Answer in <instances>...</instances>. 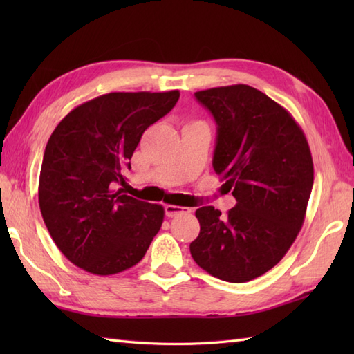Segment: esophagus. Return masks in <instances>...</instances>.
Wrapping results in <instances>:
<instances>
[{
  "label": "esophagus",
  "mask_w": 354,
  "mask_h": 354,
  "mask_svg": "<svg viewBox=\"0 0 354 354\" xmlns=\"http://www.w3.org/2000/svg\"><path fill=\"white\" fill-rule=\"evenodd\" d=\"M192 212L190 208H184V207H178V205H165V214L169 217H175L179 214H189Z\"/></svg>",
  "instance_id": "obj_1"
}]
</instances>
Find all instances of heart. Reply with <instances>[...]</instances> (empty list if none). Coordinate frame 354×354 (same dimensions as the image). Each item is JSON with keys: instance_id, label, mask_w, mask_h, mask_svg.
Segmentation results:
<instances>
[{"instance_id": "1", "label": "heart", "mask_w": 354, "mask_h": 354, "mask_svg": "<svg viewBox=\"0 0 354 354\" xmlns=\"http://www.w3.org/2000/svg\"><path fill=\"white\" fill-rule=\"evenodd\" d=\"M193 123H201V122H193Z\"/></svg>"}]
</instances>
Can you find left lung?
Here are the masks:
<instances>
[{
    "instance_id": "left-lung-1",
    "label": "left lung",
    "mask_w": 354,
    "mask_h": 354,
    "mask_svg": "<svg viewBox=\"0 0 354 354\" xmlns=\"http://www.w3.org/2000/svg\"><path fill=\"white\" fill-rule=\"evenodd\" d=\"M217 124L213 167L237 204L227 216L201 207L193 260L230 283L272 269L303 227L313 185L309 142L293 117L259 89L231 85L194 93Z\"/></svg>"
}]
</instances>
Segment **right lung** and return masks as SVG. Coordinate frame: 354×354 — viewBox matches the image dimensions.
I'll use <instances>...</instances> for the list:
<instances>
[{
	"mask_svg": "<svg viewBox=\"0 0 354 354\" xmlns=\"http://www.w3.org/2000/svg\"><path fill=\"white\" fill-rule=\"evenodd\" d=\"M179 91L109 93L79 104L53 131L39 176V208L56 246L95 275L123 272L145 257L164 208L124 194L123 171L150 124Z\"/></svg>",
	"mask_w": 354,
	"mask_h": 354,
	"instance_id": "right-lung-1",
	"label": "right lung"
}]
</instances>
